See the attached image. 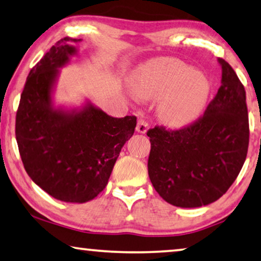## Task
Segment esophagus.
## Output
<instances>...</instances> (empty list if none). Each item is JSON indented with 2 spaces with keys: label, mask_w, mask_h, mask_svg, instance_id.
Here are the masks:
<instances>
[{
  "label": "esophagus",
  "mask_w": 261,
  "mask_h": 261,
  "mask_svg": "<svg viewBox=\"0 0 261 261\" xmlns=\"http://www.w3.org/2000/svg\"><path fill=\"white\" fill-rule=\"evenodd\" d=\"M147 129H149V124H147L146 120L143 118H139L137 126H136V130H137V132H139V134H146Z\"/></svg>",
  "instance_id": "esophagus-1"
}]
</instances>
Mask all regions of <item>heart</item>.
Masks as SVG:
<instances>
[{
  "label": "heart",
  "mask_w": 261,
  "mask_h": 261,
  "mask_svg": "<svg viewBox=\"0 0 261 261\" xmlns=\"http://www.w3.org/2000/svg\"><path fill=\"white\" fill-rule=\"evenodd\" d=\"M139 99H154L164 125L178 129L196 120L207 104L211 83L203 72L176 58H158L139 67L130 83Z\"/></svg>",
  "instance_id": "obj_1"
}]
</instances>
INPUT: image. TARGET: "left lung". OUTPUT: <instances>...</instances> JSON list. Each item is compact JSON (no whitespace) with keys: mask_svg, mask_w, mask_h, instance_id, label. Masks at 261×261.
Wrapping results in <instances>:
<instances>
[{"mask_svg":"<svg viewBox=\"0 0 261 261\" xmlns=\"http://www.w3.org/2000/svg\"><path fill=\"white\" fill-rule=\"evenodd\" d=\"M221 87L196 123L177 131H147L149 177L155 191L178 207H200L219 199L238 177L247 154L246 93L234 70L218 58Z\"/></svg>","mask_w":261,"mask_h":261,"instance_id":"obj_1","label":"left lung"}]
</instances>
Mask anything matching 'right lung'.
Masks as SVG:
<instances>
[{
    "mask_svg": "<svg viewBox=\"0 0 261 261\" xmlns=\"http://www.w3.org/2000/svg\"><path fill=\"white\" fill-rule=\"evenodd\" d=\"M82 40L62 38L30 70L16 114V141L35 184L65 203H87L106 189L120 150L137 118H114L85 99L81 107L56 106L60 70L70 64Z\"/></svg>",
    "mask_w": 261,
    "mask_h": 261,
    "instance_id": "obj_1",
    "label": "right lung"
}]
</instances>
